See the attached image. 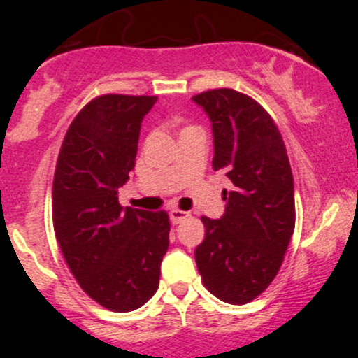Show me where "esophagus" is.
<instances>
[{
	"instance_id": "obj_1",
	"label": "esophagus",
	"mask_w": 358,
	"mask_h": 358,
	"mask_svg": "<svg viewBox=\"0 0 358 358\" xmlns=\"http://www.w3.org/2000/svg\"><path fill=\"white\" fill-rule=\"evenodd\" d=\"M189 213L182 211V209H171V211H169V218H171L173 225H178V223H182L183 220L189 218Z\"/></svg>"
}]
</instances>
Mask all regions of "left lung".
<instances>
[{
    "label": "left lung",
    "mask_w": 358,
    "mask_h": 358,
    "mask_svg": "<svg viewBox=\"0 0 358 358\" xmlns=\"http://www.w3.org/2000/svg\"><path fill=\"white\" fill-rule=\"evenodd\" d=\"M211 121L213 169L232 182L222 218L202 216L196 263L206 289L244 305L270 286L294 232V183L286 145L270 114L244 93L209 90L192 96Z\"/></svg>",
    "instance_id": "obj_1"
}]
</instances>
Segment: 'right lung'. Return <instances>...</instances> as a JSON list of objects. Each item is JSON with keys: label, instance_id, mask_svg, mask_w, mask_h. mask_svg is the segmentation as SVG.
Here are the masks:
<instances>
[{"label": "right lung", "instance_id": "right-lung-1", "mask_svg": "<svg viewBox=\"0 0 358 358\" xmlns=\"http://www.w3.org/2000/svg\"><path fill=\"white\" fill-rule=\"evenodd\" d=\"M157 96L102 95L85 106L60 147L52 190L55 237L81 289L112 312H131L159 287L169 246L164 211L122 208L140 126Z\"/></svg>", "mask_w": 358, "mask_h": 358}]
</instances>
